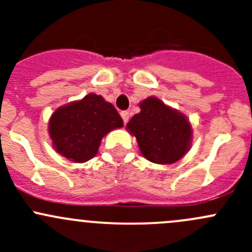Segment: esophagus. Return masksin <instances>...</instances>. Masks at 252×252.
<instances>
[{
	"mask_svg": "<svg viewBox=\"0 0 252 252\" xmlns=\"http://www.w3.org/2000/svg\"><path fill=\"white\" fill-rule=\"evenodd\" d=\"M121 116H122V118H123L124 123H126V122L129 121V117H130V113H129L128 111H122L121 112Z\"/></svg>",
	"mask_w": 252,
	"mask_h": 252,
	"instance_id": "obj_1",
	"label": "esophagus"
}]
</instances>
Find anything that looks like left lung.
<instances>
[{
    "label": "left lung",
    "instance_id": "1",
    "mask_svg": "<svg viewBox=\"0 0 252 252\" xmlns=\"http://www.w3.org/2000/svg\"><path fill=\"white\" fill-rule=\"evenodd\" d=\"M140 108L126 129L136 138L145 158L161 164L182 158L191 142V126L187 117L156 97L142 101Z\"/></svg>",
    "mask_w": 252,
    "mask_h": 252
}]
</instances>
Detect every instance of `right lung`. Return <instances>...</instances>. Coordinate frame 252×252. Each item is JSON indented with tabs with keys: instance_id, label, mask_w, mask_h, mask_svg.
<instances>
[{
	"instance_id": "right-lung-1",
	"label": "right lung",
	"mask_w": 252,
	"mask_h": 252,
	"mask_svg": "<svg viewBox=\"0 0 252 252\" xmlns=\"http://www.w3.org/2000/svg\"><path fill=\"white\" fill-rule=\"evenodd\" d=\"M121 118L113 105L90 94L83 100L58 108L48 124L53 147L73 162H86L98 151L101 140L112 129L122 128Z\"/></svg>"
}]
</instances>
